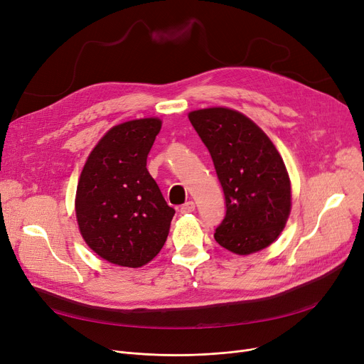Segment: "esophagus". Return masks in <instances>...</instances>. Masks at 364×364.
Masks as SVG:
<instances>
[{
  "mask_svg": "<svg viewBox=\"0 0 364 364\" xmlns=\"http://www.w3.org/2000/svg\"><path fill=\"white\" fill-rule=\"evenodd\" d=\"M196 209V205H195V202H186L181 208H180V214H188V213H193Z\"/></svg>",
  "mask_w": 364,
  "mask_h": 364,
  "instance_id": "1",
  "label": "esophagus"
}]
</instances>
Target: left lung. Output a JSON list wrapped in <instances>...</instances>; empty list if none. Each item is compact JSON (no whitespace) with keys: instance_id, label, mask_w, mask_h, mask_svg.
I'll use <instances>...</instances> for the list:
<instances>
[{"instance_id":"8db88e82","label":"left lung","mask_w":364,"mask_h":364,"mask_svg":"<svg viewBox=\"0 0 364 364\" xmlns=\"http://www.w3.org/2000/svg\"><path fill=\"white\" fill-rule=\"evenodd\" d=\"M208 147L225 196V217L215 240L233 254L270 246L291 214V180L267 134L243 113L208 107L188 113Z\"/></svg>"}]
</instances>
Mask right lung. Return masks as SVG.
<instances>
[{"mask_svg": "<svg viewBox=\"0 0 364 364\" xmlns=\"http://www.w3.org/2000/svg\"><path fill=\"white\" fill-rule=\"evenodd\" d=\"M161 127L158 118L114 125L82 168L75 198L76 221L85 243L114 265L137 269L147 264L168 237L176 211L146 168Z\"/></svg>", "mask_w": 364, "mask_h": 364, "instance_id": "add662e5", "label": "right lung"}]
</instances>
